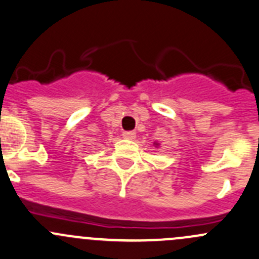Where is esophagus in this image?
I'll list each match as a JSON object with an SVG mask.
<instances>
[{
  "mask_svg": "<svg viewBox=\"0 0 259 259\" xmlns=\"http://www.w3.org/2000/svg\"><path fill=\"white\" fill-rule=\"evenodd\" d=\"M135 137H137L135 132H122V138H124V139L133 140L135 139Z\"/></svg>",
  "mask_w": 259,
  "mask_h": 259,
  "instance_id": "obj_1",
  "label": "esophagus"
}]
</instances>
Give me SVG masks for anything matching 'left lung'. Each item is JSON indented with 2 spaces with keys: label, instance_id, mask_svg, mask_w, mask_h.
Here are the masks:
<instances>
[{
  "label": "left lung",
  "instance_id": "left-lung-1",
  "mask_svg": "<svg viewBox=\"0 0 259 259\" xmlns=\"http://www.w3.org/2000/svg\"><path fill=\"white\" fill-rule=\"evenodd\" d=\"M154 145H155V146H159L160 144H159V143H156V142H155V143H154Z\"/></svg>",
  "mask_w": 259,
  "mask_h": 259
}]
</instances>
